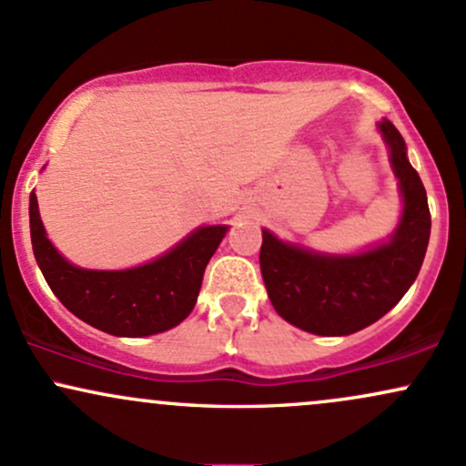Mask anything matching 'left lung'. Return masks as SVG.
I'll return each instance as SVG.
<instances>
[{
    "mask_svg": "<svg viewBox=\"0 0 466 466\" xmlns=\"http://www.w3.org/2000/svg\"><path fill=\"white\" fill-rule=\"evenodd\" d=\"M378 127L405 197L400 225L390 243L358 257H323L263 229L258 258L269 300L288 323L309 334L347 336L365 329L407 294L420 272L431 232L427 192L396 126L385 119Z\"/></svg>",
    "mask_w": 466,
    "mask_h": 466,
    "instance_id": "1",
    "label": "left lung"
}]
</instances>
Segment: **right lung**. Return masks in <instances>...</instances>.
I'll return each mask as SVG.
<instances>
[{
    "label": "right lung",
    "mask_w": 466,
    "mask_h": 466,
    "mask_svg": "<svg viewBox=\"0 0 466 466\" xmlns=\"http://www.w3.org/2000/svg\"><path fill=\"white\" fill-rule=\"evenodd\" d=\"M225 232V225L197 229L166 257L141 268L121 272L81 269L48 241L37 197L30 194V238L46 283L76 319L112 336L158 334L187 319L197 305L203 272Z\"/></svg>",
    "instance_id": "add662e5"
}]
</instances>
